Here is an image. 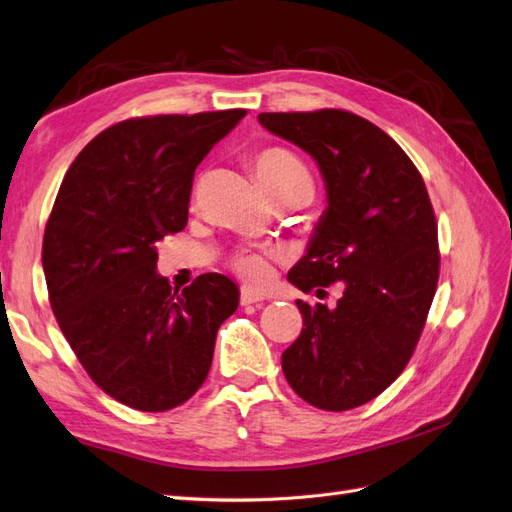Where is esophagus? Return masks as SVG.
<instances>
[{
  "instance_id": "1",
  "label": "esophagus",
  "mask_w": 512,
  "mask_h": 512,
  "mask_svg": "<svg viewBox=\"0 0 512 512\" xmlns=\"http://www.w3.org/2000/svg\"><path fill=\"white\" fill-rule=\"evenodd\" d=\"M262 299H265V295L256 293V290L247 288V286L241 288V306H252V303H258V301H262Z\"/></svg>"
}]
</instances>
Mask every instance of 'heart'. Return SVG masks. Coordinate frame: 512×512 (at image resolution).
Listing matches in <instances>:
<instances>
[{
  "label": "heart",
  "mask_w": 512,
  "mask_h": 512,
  "mask_svg": "<svg viewBox=\"0 0 512 512\" xmlns=\"http://www.w3.org/2000/svg\"><path fill=\"white\" fill-rule=\"evenodd\" d=\"M254 172L271 196L280 193H295L303 200H310L314 193V178L306 163H303L293 150L284 146H267L258 150L252 157ZM282 252L278 247H241L232 254L230 267L237 271L243 280L250 284L269 282L273 267L271 262L278 260Z\"/></svg>",
  "instance_id": "1"
}]
</instances>
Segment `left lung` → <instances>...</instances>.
Returning a JSON list of instances; mask_svg holds the SVG:
<instances>
[{"instance_id": "obj_1", "label": "left lung", "mask_w": 512, "mask_h": 512, "mask_svg": "<svg viewBox=\"0 0 512 512\" xmlns=\"http://www.w3.org/2000/svg\"><path fill=\"white\" fill-rule=\"evenodd\" d=\"M267 131L314 157L327 209L288 280L340 284L334 308L297 299L299 338L282 353L306 403L347 411L377 398L416 351L439 280L437 222L422 174L392 137L344 109L260 114Z\"/></svg>"}]
</instances>
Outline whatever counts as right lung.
<instances>
[{
  "label": "right lung",
  "mask_w": 512,
  "mask_h": 512,
  "mask_svg": "<svg viewBox=\"0 0 512 512\" xmlns=\"http://www.w3.org/2000/svg\"><path fill=\"white\" fill-rule=\"evenodd\" d=\"M245 109L129 118L68 168L43 239L51 310L99 388L137 411L198 392L217 329L239 306L222 273L181 293L161 278L157 243L187 226L193 172Z\"/></svg>",
  "instance_id": "right-lung-1"
}]
</instances>
